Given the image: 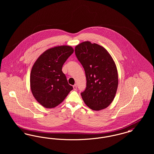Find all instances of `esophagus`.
<instances>
[{"label":"esophagus","instance_id":"esophagus-1","mask_svg":"<svg viewBox=\"0 0 154 154\" xmlns=\"http://www.w3.org/2000/svg\"><path fill=\"white\" fill-rule=\"evenodd\" d=\"M73 89L74 90H76V89H77V85H76V84H74V85Z\"/></svg>","mask_w":154,"mask_h":154}]
</instances>
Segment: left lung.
Returning <instances> with one entry per match:
<instances>
[{
  "label": "left lung",
  "mask_w": 154,
  "mask_h": 154,
  "mask_svg": "<svg viewBox=\"0 0 154 154\" xmlns=\"http://www.w3.org/2000/svg\"><path fill=\"white\" fill-rule=\"evenodd\" d=\"M75 54L84 69L87 87L81 95L91 109L107 108L117 90L118 76L116 63L103 47L84 42L75 47Z\"/></svg>",
  "instance_id": "1"
}]
</instances>
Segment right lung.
<instances>
[{
    "label": "right lung",
    "mask_w": 154,
    "mask_h": 154,
    "mask_svg": "<svg viewBox=\"0 0 154 154\" xmlns=\"http://www.w3.org/2000/svg\"><path fill=\"white\" fill-rule=\"evenodd\" d=\"M73 52L71 46L55 47L44 51L33 65L30 77L31 91L45 108L55 107L73 89L62 69Z\"/></svg>",
    "instance_id": "right-lung-1"
}]
</instances>
